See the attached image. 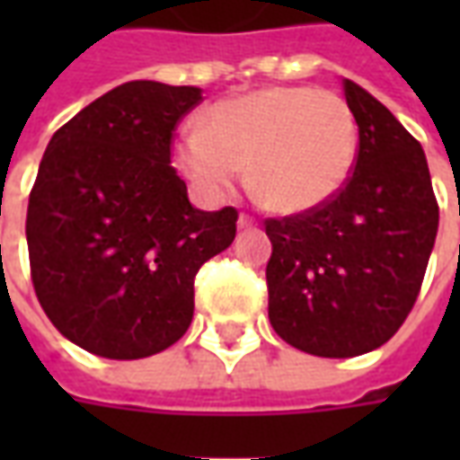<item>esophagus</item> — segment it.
Returning a JSON list of instances; mask_svg holds the SVG:
<instances>
[{
	"instance_id": "obj_1",
	"label": "esophagus",
	"mask_w": 460,
	"mask_h": 460,
	"mask_svg": "<svg viewBox=\"0 0 460 460\" xmlns=\"http://www.w3.org/2000/svg\"><path fill=\"white\" fill-rule=\"evenodd\" d=\"M256 226V221L251 219L249 214H241L239 217V229H253Z\"/></svg>"
}]
</instances>
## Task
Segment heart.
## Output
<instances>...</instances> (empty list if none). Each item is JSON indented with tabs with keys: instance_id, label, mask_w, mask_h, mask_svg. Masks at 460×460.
<instances>
[{
	"instance_id": "b5f03b06",
	"label": "heart",
	"mask_w": 460,
	"mask_h": 460,
	"mask_svg": "<svg viewBox=\"0 0 460 460\" xmlns=\"http://www.w3.org/2000/svg\"><path fill=\"white\" fill-rule=\"evenodd\" d=\"M359 130L332 91L273 85L214 103L174 145L180 172L207 199L229 194L246 172L266 207L280 214L318 209L355 170Z\"/></svg>"
}]
</instances>
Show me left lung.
<instances>
[{
    "instance_id": "left-lung-1",
    "label": "left lung",
    "mask_w": 460,
    "mask_h": 460,
    "mask_svg": "<svg viewBox=\"0 0 460 460\" xmlns=\"http://www.w3.org/2000/svg\"><path fill=\"white\" fill-rule=\"evenodd\" d=\"M342 91L359 130L349 180L318 209L266 219L270 325L318 357L365 355L402 328L438 231L419 140L365 88Z\"/></svg>"
}]
</instances>
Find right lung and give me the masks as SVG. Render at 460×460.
<instances>
[{"instance_id":"add662e5","label":"right lung","mask_w":460,"mask_h":460,"mask_svg":"<svg viewBox=\"0 0 460 460\" xmlns=\"http://www.w3.org/2000/svg\"><path fill=\"white\" fill-rule=\"evenodd\" d=\"M194 85L130 81L85 105L46 147L26 209L36 298L93 355L140 359L187 332L197 270L236 236L239 211L194 209L172 135Z\"/></svg>"}]
</instances>
